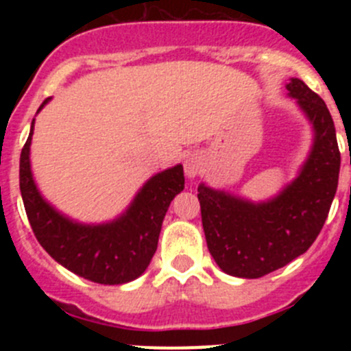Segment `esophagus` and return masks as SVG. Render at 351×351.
I'll return each mask as SVG.
<instances>
[{"instance_id":"34e87169","label":"esophagus","mask_w":351,"mask_h":351,"mask_svg":"<svg viewBox=\"0 0 351 351\" xmlns=\"http://www.w3.org/2000/svg\"><path fill=\"white\" fill-rule=\"evenodd\" d=\"M202 170V160L197 156V154H188L184 160V172L190 179L197 178L198 173Z\"/></svg>"}]
</instances>
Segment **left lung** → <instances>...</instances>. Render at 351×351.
<instances>
[{"mask_svg":"<svg viewBox=\"0 0 351 351\" xmlns=\"http://www.w3.org/2000/svg\"><path fill=\"white\" fill-rule=\"evenodd\" d=\"M287 89L315 128V145L299 178L265 204L198 186L207 247L219 269L237 278H262L306 253L337 190L341 153L327 105L300 79H291Z\"/></svg>","mask_w":351,"mask_h":351,"instance_id":"obj_1","label":"left lung"}]
</instances>
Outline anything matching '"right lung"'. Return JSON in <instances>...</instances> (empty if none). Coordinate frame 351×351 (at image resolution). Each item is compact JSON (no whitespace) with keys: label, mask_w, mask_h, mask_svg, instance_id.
<instances>
[{"label":"right lung","mask_w":351,"mask_h":351,"mask_svg":"<svg viewBox=\"0 0 351 351\" xmlns=\"http://www.w3.org/2000/svg\"><path fill=\"white\" fill-rule=\"evenodd\" d=\"M33 126L35 121L31 123L29 137L21 151L19 186L38 243L56 262L84 280L121 285L138 278L156 253L161 223L172 198L184 188L182 167H173L149 179L126 214L114 223L79 225L52 209L36 190L29 169Z\"/></svg>","instance_id":"1"}]
</instances>
